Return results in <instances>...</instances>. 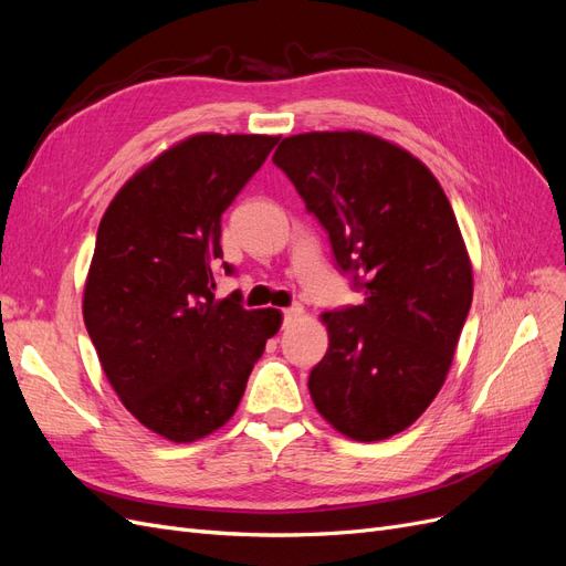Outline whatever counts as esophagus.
I'll list each match as a JSON object with an SVG mask.
<instances>
[{
  "mask_svg": "<svg viewBox=\"0 0 566 566\" xmlns=\"http://www.w3.org/2000/svg\"><path fill=\"white\" fill-rule=\"evenodd\" d=\"M300 316H302V306L300 304H293V306H287V310H283V323L285 325L297 321Z\"/></svg>",
  "mask_w": 566,
  "mask_h": 566,
  "instance_id": "1",
  "label": "esophagus"
}]
</instances>
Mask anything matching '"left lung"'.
Here are the masks:
<instances>
[{
    "mask_svg": "<svg viewBox=\"0 0 566 566\" xmlns=\"http://www.w3.org/2000/svg\"><path fill=\"white\" fill-rule=\"evenodd\" d=\"M273 163L364 293L323 314L331 345L310 375L314 406L349 439L399 434L447 380L472 304L451 202L418 158L366 132L287 136Z\"/></svg>",
    "mask_w": 566,
    "mask_h": 566,
    "instance_id": "8db88e82",
    "label": "left lung"
}]
</instances>
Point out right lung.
I'll return each mask as SVG.
<instances>
[{
	"label": "right lung",
	"instance_id": "1",
	"mask_svg": "<svg viewBox=\"0 0 566 566\" xmlns=\"http://www.w3.org/2000/svg\"><path fill=\"white\" fill-rule=\"evenodd\" d=\"M279 139L196 134L139 169L98 224L84 325L119 401L169 441L208 437L235 413L281 328L276 310L212 293L221 214Z\"/></svg>",
	"mask_w": 566,
	"mask_h": 566
}]
</instances>
